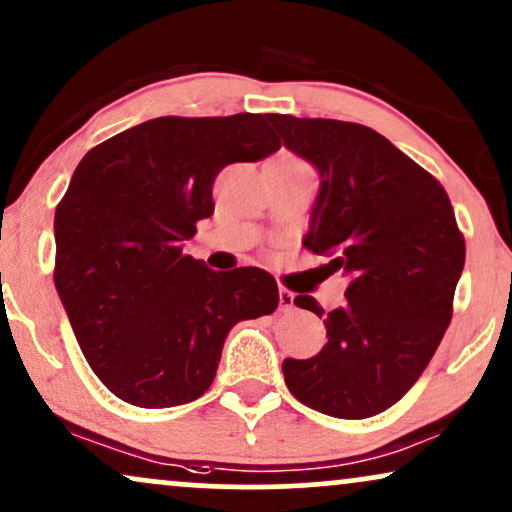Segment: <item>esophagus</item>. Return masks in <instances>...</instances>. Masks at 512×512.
I'll return each mask as SVG.
<instances>
[{"label": "esophagus", "mask_w": 512, "mask_h": 512, "mask_svg": "<svg viewBox=\"0 0 512 512\" xmlns=\"http://www.w3.org/2000/svg\"><path fill=\"white\" fill-rule=\"evenodd\" d=\"M293 304H295V295L290 293L288 288L278 290V307H281L283 312H288V309H293Z\"/></svg>", "instance_id": "34e87169"}]
</instances>
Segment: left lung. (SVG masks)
Segmentation results:
<instances>
[{"instance_id": "left-lung-1", "label": "left lung", "mask_w": 512, "mask_h": 512, "mask_svg": "<svg viewBox=\"0 0 512 512\" xmlns=\"http://www.w3.org/2000/svg\"><path fill=\"white\" fill-rule=\"evenodd\" d=\"M267 120L288 151L319 172L304 245L331 257L326 276L349 278L345 302L323 312L328 342L312 359H286L297 401L333 418H371L411 390L454 314L465 241L444 186L392 141L357 122Z\"/></svg>"}]
</instances>
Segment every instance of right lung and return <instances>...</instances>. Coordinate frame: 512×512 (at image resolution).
<instances>
[{
  "instance_id": "right-lung-1",
  "label": "right lung",
  "mask_w": 512,
  "mask_h": 512,
  "mask_svg": "<svg viewBox=\"0 0 512 512\" xmlns=\"http://www.w3.org/2000/svg\"><path fill=\"white\" fill-rule=\"evenodd\" d=\"M264 115L155 118L94 146L56 208L54 283L80 349L127 404L170 409L215 380L238 321L278 307L274 276L212 271L184 255L212 184L231 163L276 153Z\"/></svg>"
}]
</instances>
